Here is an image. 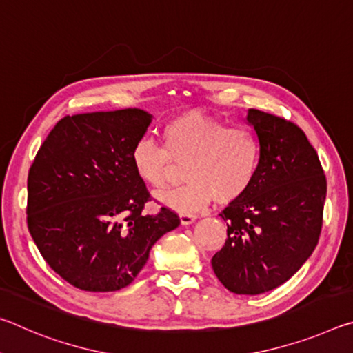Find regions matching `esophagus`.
I'll use <instances>...</instances> for the list:
<instances>
[{"label":"esophagus","instance_id":"esophagus-1","mask_svg":"<svg viewBox=\"0 0 353 353\" xmlns=\"http://www.w3.org/2000/svg\"><path fill=\"white\" fill-rule=\"evenodd\" d=\"M181 224L182 225H188V224H193L196 219H198V216L196 214H190V213H181Z\"/></svg>","mask_w":353,"mask_h":353}]
</instances>
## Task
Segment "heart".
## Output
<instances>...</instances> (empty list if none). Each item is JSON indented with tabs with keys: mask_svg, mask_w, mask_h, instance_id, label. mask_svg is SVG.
<instances>
[{
	"mask_svg": "<svg viewBox=\"0 0 353 353\" xmlns=\"http://www.w3.org/2000/svg\"><path fill=\"white\" fill-rule=\"evenodd\" d=\"M163 146L149 140L135 143L130 154L135 174L152 190H163L176 165H185L188 182L159 196L177 212L191 213L214 199L235 202L252 187L260 166L261 146L252 130L201 110H188L162 128Z\"/></svg>",
	"mask_w": 353,
	"mask_h": 353,
	"instance_id": "b5f03b06",
	"label": "heart"
}]
</instances>
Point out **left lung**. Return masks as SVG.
I'll list each match as a JSON object with an SVG mask.
<instances>
[{
    "label": "left lung",
    "mask_w": 353,
    "mask_h": 353,
    "mask_svg": "<svg viewBox=\"0 0 353 353\" xmlns=\"http://www.w3.org/2000/svg\"><path fill=\"white\" fill-rule=\"evenodd\" d=\"M260 140L252 187L219 216L227 240L213 255L219 282L235 294H261L285 283L316 248L322 229L327 181L303 130L288 119L249 109Z\"/></svg>",
    "instance_id": "left-lung-1"
}]
</instances>
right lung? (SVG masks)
Listing matches in <instances>:
<instances>
[{"label": "right lung", "mask_w": 353, "mask_h": 353, "mask_svg": "<svg viewBox=\"0 0 353 353\" xmlns=\"http://www.w3.org/2000/svg\"><path fill=\"white\" fill-rule=\"evenodd\" d=\"M151 115L140 109L65 117L40 146L28 176V229L41 256L76 288L118 291L134 282L154 243L181 224L151 194L130 154Z\"/></svg>", "instance_id": "right-lung-1"}]
</instances>
